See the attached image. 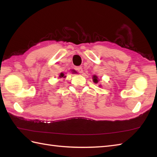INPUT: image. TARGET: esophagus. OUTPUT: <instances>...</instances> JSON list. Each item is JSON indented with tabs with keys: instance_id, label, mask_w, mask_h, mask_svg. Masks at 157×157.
<instances>
[{
	"instance_id": "obj_1",
	"label": "esophagus",
	"mask_w": 157,
	"mask_h": 157,
	"mask_svg": "<svg viewBox=\"0 0 157 157\" xmlns=\"http://www.w3.org/2000/svg\"><path fill=\"white\" fill-rule=\"evenodd\" d=\"M77 71H78L79 73H83V69H82V67H78L77 68Z\"/></svg>"
}]
</instances>
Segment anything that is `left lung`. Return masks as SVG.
<instances>
[{
	"instance_id": "obj_1",
	"label": "left lung",
	"mask_w": 157,
	"mask_h": 157,
	"mask_svg": "<svg viewBox=\"0 0 157 157\" xmlns=\"http://www.w3.org/2000/svg\"><path fill=\"white\" fill-rule=\"evenodd\" d=\"M93 82H94V83H98V77L96 75H93Z\"/></svg>"
}]
</instances>
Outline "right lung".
<instances>
[{"label":"right lung","instance_id":"obj_1","mask_svg":"<svg viewBox=\"0 0 157 157\" xmlns=\"http://www.w3.org/2000/svg\"><path fill=\"white\" fill-rule=\"evenodd\" d=\"M72 72H73V73H76L77 72L75 71V70H72ZM59 77H60V78H65L66 76H65V74L63 73H60V75H59Z\"/></svg>","mask_w":157,"mask_h":157}]
</instances>
